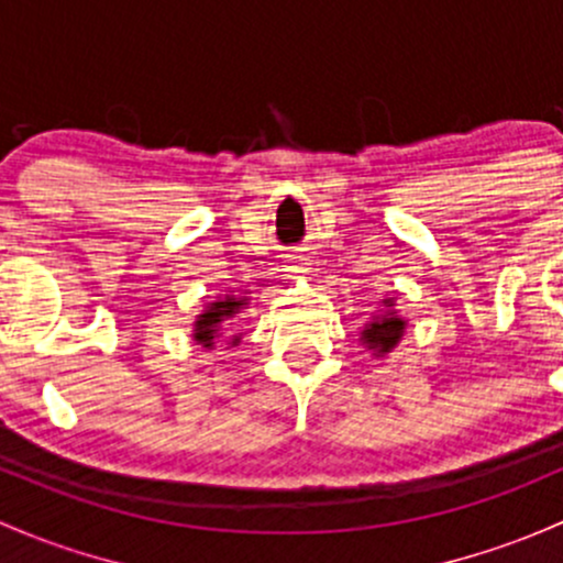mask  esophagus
<instances>
[{"mask_svg":"<svg viewBox=\"0 0 563 563\" xmlns=\"http://www.w3.org/2000/svg\"><path fill=\"white\" fill-rule=\"evenodd\" d=\"M286 272L288 275H294V277H299V275H307V272L312 269L310 266V258L307 256H301V253H291V256H286Z\"/></svg>","mask_w":563,"mask_h":563,"instance_id":"34e87169","label":"esophagus"}]
</instances>
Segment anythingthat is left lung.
I'll list each match as a JSON object with an SVG mask.
<instances>
[{"mask_svg": "<svg viewBox=\"0 0 563 563\" xmlns=\"http://www.w3.org/2000/svg\"><path fill=\"white\" fill-rule=\"evenodd\" d=\"M386 305L390 307V301H386ZM401 329H405V321H401V318L383 316V318H377V321H372L369 327L364 329V342L369 347H377L380 353H388L390 347L399 342Z\"/></svg>", "mask_w": 563, "mask_h": 563, "instance_id": "left-lung-1", "label": "left lung"}]
</instances>
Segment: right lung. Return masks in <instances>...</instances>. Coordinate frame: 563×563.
I'll return each instance as SVG.
<instances>
[{
    "label": "right lung",
    "mask_w": 563,
    "mask_h": 563,
    "mask_svg": "<svg viewBox=\"0 0 563 563\" xmlns=\"http://www.w3.org/2000/svg\"><path fill=\"white\" fill-rule=\"evenodd\" d=\"M242 301L245 299H223V301H216V305L210 307V310L207 312H202V316H199V321H197V342H202L205 347H212V340H216L218 334H221V323L223 321H232V318L236 316V312H240V307H242Z\"/></svg>",
    "instance_id": "right-lung-1"
}]
</instances>
